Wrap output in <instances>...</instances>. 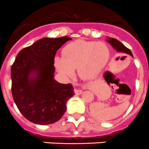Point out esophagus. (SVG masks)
I'll return each instance as SVG.
<instances>
[{"mask_svg": "<svg viewBox=\"0 0 149 149\" xmlns=\"http://www.w3.org/2000/svg\"><path fill=\"white\" fill-rule=\"evenodd\" d=\"M74 92L76 95H81L83 93L82 89H79V88H75V89H74Z\"/></svg>", "mask_w": 149, "mask_h": 149, "instance_id": "esophagus-1", "label": "esophagus"}]
</instances>
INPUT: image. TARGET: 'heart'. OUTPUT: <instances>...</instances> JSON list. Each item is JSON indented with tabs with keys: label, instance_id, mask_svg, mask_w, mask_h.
<instances>
[{
	"label": "heart",
	"instance_id": "obj_1",
	"mask_svg": "<svg viewBox=\"0 0 149 149\" xmlns=\"http://www.w3.org/2000/svg\"><path fill=\"white\" fill-rule=\"evenodd\" d=\"M110 54V49L104 42L77 40L63 48V56L55 58V66L65 77H72L74 68H77L80 77L90 78L104 68Z\"/></svg>",
	"mask_w": 149,
	"mask_h": 149
}]
</instances>
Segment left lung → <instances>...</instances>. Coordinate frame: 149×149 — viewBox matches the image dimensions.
<instances>
[{"label": "left lung", "mask_w": 149, "mask_h": 149, "mask_svg": "<svg viewBox=\"0 0 149 149\" xmlns=\"http://www.w3.org/2000/svg\"><path fill=\"white\" fill-rule=\"evenodd\" d=\"M109 43L111 44V45L117 51L121 52V53H125L127 54H130L133 56L132 53H131V50L128 49L127 47L124 45L121 42H119V40L114 39V38H108V40H107Z\"/></svg>", "instance_id": "8db88e82"}]
</instances>
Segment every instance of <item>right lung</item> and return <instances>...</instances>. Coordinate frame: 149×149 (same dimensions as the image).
Returning a JSON list of instances; mask_svg holds the SVG:
<instances>
[{
  "label": "right lung",
  "mask_w": 149,
  "mask_h": 149,
  "mask_svg": "<svg viewBox=\"0 0 149 149\" xmlns=\"http://www.w3.org/2000/svg\"><path fill=\"white\" fill-rule=\"evenodd\" d=\"M68 36L43 38L23 48L11 67L12 95L17 107L27 120L50 125L62 118L68 100L74 95L72 84L54 79L56 51ZM32 73L34 78H30Z\"/></svg>",
  "instance_id": "right-lung-1"
}]
</instances>
